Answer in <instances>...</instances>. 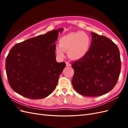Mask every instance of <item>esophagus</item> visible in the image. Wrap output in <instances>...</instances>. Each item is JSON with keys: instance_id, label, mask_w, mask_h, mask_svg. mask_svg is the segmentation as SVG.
Masks as SVG:
<instances>
[{"instance_id": "1", "label": "esophagus", "mask_w": 128, "mask_h": 128, "mask_svg": "<svg viewBox=\"0 0 128 128\" xmlns=\"http://www.w3.org/2000/svg\"><path fill=\"white\" fill-rule=\"evenodd\" d=\"M66 64L67 66H71V64L69 63V62H66Z\"/></svg>"}]
</instances>
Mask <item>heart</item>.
I'll use <instances>...</instances> for the list:
<instances>
[{
	"label": "heart",
	"instance_id": "1",
	"mask_svg": "<svg viewBox=\"0 0 128 128\" xmlns=\"http://www.w3.org/2000/svg\"><path fill=\"white\" fill-rule=\"evenodd\" d=\"M59 45H56V52L60 58H64V51H67L69 57L72 59H80L86 56L91 44V38L88 34L77 32L68 33L61 37Z\"/></svg>",
	"mask_w": 128,
	"mask_h": 128
}]
</instances>
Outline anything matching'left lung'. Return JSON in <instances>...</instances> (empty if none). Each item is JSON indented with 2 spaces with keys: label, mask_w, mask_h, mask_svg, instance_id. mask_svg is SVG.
I'll return each mask as SVG.
<instances>
[{
  "label": "left lung",
  "mask_w": 128,
  "mask_h": 128,
  "mask_svg": "<svg viewBox=\"0 0 128 128\" xmlns=\"http://www.w3.org/2000/svg\"><path fill=\"white\" fill-rule=\"evenodd\" d=\"M92 42L86 54L72 64L74 70L72 84L84 96H101L116 84L121 68L119 49L107 37L91 32Z\"/></svg>",
  "instance_id": "left-lung-1"
}]
</instances>
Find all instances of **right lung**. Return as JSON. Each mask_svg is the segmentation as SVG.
Returning <instances> with one entry per match:
<instances>
[{"mask_svg": "<svg viewBox=\"0 0 128 128\" xmlns=\"http://www.w3.org/2000/svg\"><path fill=\"white\" fill-rule=\"evenodd\" d=\"M54 30L15 44L6 59L10 86L17 94L32 99H42L56 88L64 62L56 59L55 44L59 32Z\"/></svg>", "mask_w": 128, "mask_h": 128, "instance_id": "right-lung-1", "label": "right lung"}]
</instances>
